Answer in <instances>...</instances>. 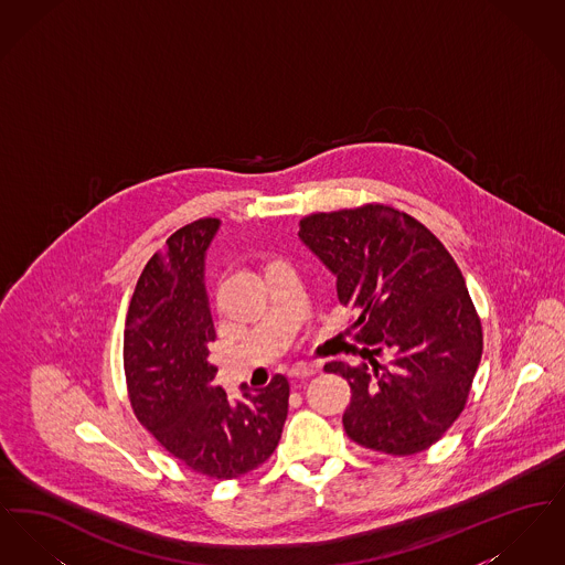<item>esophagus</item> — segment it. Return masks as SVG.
<instances>
[{"instance_id":"obj_1","label":"esophagus","mask_w":565,"mask_h":565,"mask_svg":"<svg viewBox=\"0 0 565 565\" xmlns=\"http://www.w3.org/2000/svg\"><path fill=\"white\" fill-rule=\"evenodd\" d=\"M316 373H318V366H313V364H295L290 369L292 379H307V376L316 375Z\"/></svg>"}]
</instances>
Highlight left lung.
Segmentation results:
<instances>
[{"instance_id":"1","label":"left lung","mask_w":565,"mask_h":565,"mask_svg":"<svg viewBox=\"0 0 565 565\" xmlns=\"http://www.w3.org/2000/svg\"><path fill=\"white\" fill-rule=\"evenodd\" d=\"M298 226L337 277L339 302L358 313L355 341L369 345V362L323 366L350 383L348 436L387 456L426 451L463 411L483 353L456 260L419 220L383 203L305 215Z\"/></svg>"}]
</instances>
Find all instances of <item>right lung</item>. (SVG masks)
<instances>
[{
	"instance_id": "obj_1",
	"label": "right lung",
	"mask_w": 565,
	"mask_h": 565,
	"mask_svg": "<svg viewBox=\"0 0 565 565\" xmlns=\"http://www.w3.org/2000/svg\"><path fill=\"white\" fill-rule=\"evenodd\" d=\"M217 228V217L190 222L141 270L125 326V375L139 424L190 470L228 481L273 456L290 383L284 375L260 390L243 383L242 401L214 385L205 252Z\"/></svg>"
}]
</instances>
